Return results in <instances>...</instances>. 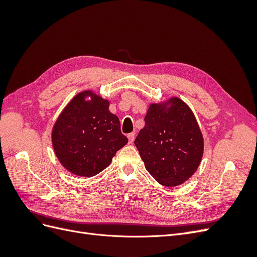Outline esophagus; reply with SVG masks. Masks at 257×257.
Returning a JSON list of instances; mask_svg holds the SVG:
<instances>
[{"label":"esophagus","mask_w":257,"mask_h":257,"mask_svg":"<svg viewBox=\"0 0 257 257\" xmlns=\"http://www.w3.org/2000/svg\"><path fill=\"white\" fill-rule=\"evenodd\" d=\"M127 138H128V143H130V144H133L134 139H135V134H134V133L128 134V135H127Z\"/></svg>","instance_id":"34e87169"}]
</instances>
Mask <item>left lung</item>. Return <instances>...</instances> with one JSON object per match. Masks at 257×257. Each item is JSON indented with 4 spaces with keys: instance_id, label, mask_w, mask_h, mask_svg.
Segmentation results:
<instances>
[{
    "instance_id": "left-lung-1",
    "label": "left lung",
    "mask_w": 257,
    "mask_h": 257,
    "mask_svg": "<svg viewBox=\"0 0 257 257\" xmlns=\"http://www.w3.org/2000/svg\"><path fill=\"white\" fill-rule=\"evenodd\" d=\"M135 146L148 173L165 186L189 180L204 153V138L195 115L178 97L149 106Z\"/></svg>"
}]
</instances>
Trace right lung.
Masks as SVG:
<instances>
[{
  "instance_id": "right-lung-1",
  "label": "right lung",
  "mask_w": 257,
  "mask_h": 257,
  "mask_svg": "<svg viewBox=\"0 0 257 257\" xmlns=\"http://www.w3.org/2000/svg\"><path fill=\"white\" fill-rule=\"evenodd\" d=\"M51 141L62 166L82 177L104 170L128 142L119 118L109 111V102L91 90L78 93L60 113Z\"/></svg>"
}]
</instances>
